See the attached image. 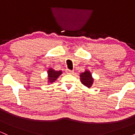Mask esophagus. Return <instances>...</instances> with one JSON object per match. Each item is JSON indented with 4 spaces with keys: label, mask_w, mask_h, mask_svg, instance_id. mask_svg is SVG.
Wrapping results in <instances>:
<instances>
[{
    "label": "esophagus",
    "mask_w": 135,
    "mask_h": 135,
    "mask_svg": "<svg viewBox=\"0 0 135 135\" xmlns=\"http://www.w3.org/2000/svg\"><path fill=\"white\" fill-rule=\"evenodd\" d=\"M66 72L67 73V74H73V73H74V71H73V70H69V69H66Z\"/></svg>",
    "instance_id": "esophagus-1"
}]
</instances>
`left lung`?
I'll use <instances>...</instances> for the list:
<instances>
[{
  "label": "left lung",
  "instance_id": "8db88e82",
  "mask_svg": "<svg viewBox=\"0 0 135 135\" xmlns=\"http://www.w3.org/2000/svg\"><path fill=\"white\" fill-rule=\"evenodd\" d=\"M80 79L82 84L88 88H91L93 83L94 79L89 71L86 70L84 72L81 73L80 74Z\"/></svg>",
  "mask_w": 135,
  "mask_h": 135
}]
</instances>
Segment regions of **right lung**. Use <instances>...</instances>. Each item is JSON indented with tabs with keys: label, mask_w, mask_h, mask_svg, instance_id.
Wrapping results in <instances>:
<instances>
[{
	"label": "right lung",
	"mask_w": 135,
	"mask_h": 135,
	"mask_svg": "<svg viewBox=\"0 0 135 135\" xmlns=\"http://www.w3.org/2000/svg\"><path fill=\"white\" fill-rule=\"evenodd\" d=\"M61 74H62L61 71H56L52 69H49L47 71L48 82L49 83H54Z\"/></svg>",
	"instance_id": "1"
}]
</instances>
